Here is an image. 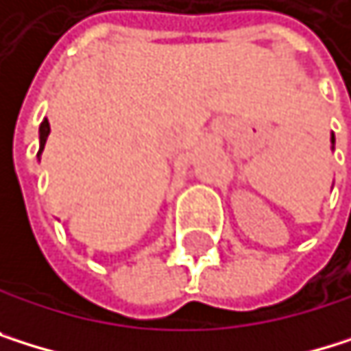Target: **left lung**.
I'll list each match as a JSON object with an SVG mask.
<instances>
[{"instance_id": "left-lung-1", "label": "left lung", "mask_w": 351, "mask_h": 351, "mask_svg": "<svg viewBox=\"0 0 351 351\" xmlns=\"http://www.w3.org/2000/svg\"><path fill=\"white\" fill-rule=\"evenodd\" d=\"M330 148L335 150V136H332V134H330Z\"/></svg>"}]
</instances>
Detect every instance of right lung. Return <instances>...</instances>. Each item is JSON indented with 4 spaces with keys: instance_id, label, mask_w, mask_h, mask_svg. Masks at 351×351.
<instances>
[{
    "instance_id": "1",
    "label": "right lung",
    "mask_w": 351,
    "mask_h": 351,
    "mask_svg": "<svg viewBox=\"0 0 351 351\" xmlns=\"http://www.w3.org/2000/svg\"><path fill=\"white\" fill-rule=\"evenodd\" d=\"M47 136H49V123H47V119H43V121H41V125H39V152H37V159H39L41 152H43V148H45Z\"/></svg>"
}]
</instances>
